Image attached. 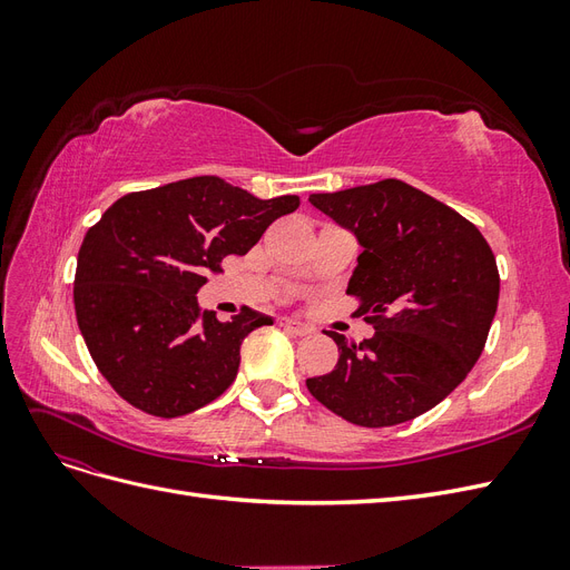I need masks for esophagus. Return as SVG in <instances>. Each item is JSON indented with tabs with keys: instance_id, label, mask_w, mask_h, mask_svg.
<instances>
[{
	"instance_id": "1",
	"label": "esophagus",
	"mask_w": 570,
	"mask_h": 570,
	"mask_svg": "<svg viewBox=\"0 0 570 570\" xmlns=\"http://www.w3.org/2000/svg\"><path fill=\"white\" fill-rule=\"evenodd\" d=\"M287 333H292V335H297V337H304V335H308L312 333V327L308 325H304V323H297V321H289V318H281L278 321Z\"/></svg>"
}]
</instances>
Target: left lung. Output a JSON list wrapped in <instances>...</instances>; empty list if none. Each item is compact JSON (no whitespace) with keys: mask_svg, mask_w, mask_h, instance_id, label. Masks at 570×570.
Listing matches in <instances>:
<instances>
[{"mask_svg":"<svg viewBox=\"0 0 570 570\" xmlns=\"http://www.w3.org/2000/svg\"><path fill=\"white\" fill-rule=\"evenodd\" d=\"M350 228L364 252L347 287L373 327L361 344L331 331L340 358L308 377L344 421L385 428L438 406L485 350L499 299L488 239L421 189L396 178L308 197Z\"/></svg>","mask_w":570,"mask_h":570,"instance_id":"1","label":"left lung"}]
</instances>
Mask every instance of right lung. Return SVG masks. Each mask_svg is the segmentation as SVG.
<instances>
[{
    "label": "right lung",
    "mask_w": 570,
    "mask_h": 570,
    "mask_svg": "<svg viewBox=\"0 0 570 570\" xmlns=\"http://www.w3.org/2000/svg\"><path fill=\"white\" fill-rule=\"evenodd\" d=\"M297 195L258 199L218 176L130 193L85 235L73 281L90 356L128 404L176 419L230 387L239 344L273 321L243 306L233 321L199 312L206 275L247 254Z\"/></svg>",
    "instance_id": "obj_1"
}]
</instances>
